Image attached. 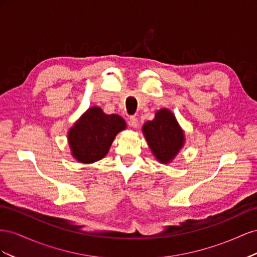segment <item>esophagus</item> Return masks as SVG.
I'll list each match as a JSON object with an SVG mask.
<instances>
[{
    "label": "esophagus",
    "mask_w": 257,
    "mask_h": 257,
    "mask_svg": "<svg viewBox=\"0 0 257 257\" xmlns=\"http://www.w3.org/2000/svg\"><path fill=\"white\" fill-rule=\"evenodd\" d=\"M129 124L131 127H134V128H137L138 127V124H139V122H138V118L136 116H130V118H129Z\"/></svg>",
    "instance_id": "esophagus-1"
}]
</instances>
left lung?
I'll return each mask as SVG.
<instances>
[{"instance_id":"8db88e82","label":"left lung","mask_w":257,"mask_h":257,"mask_svg":"<svg viewBox=\"0 0 257 257\" xmlns=\"http://www.w3.org/2000/svg\"><path fill=\"white\" fill-rule=\"evenodd\" d=\"M143 134L155 157L160 163H170L184 144V135L174 115L163 108L155 118L143 126Z\"/></svg>"}]
</instances>
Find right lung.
<instances>
[{
    "mask_svg": "<svg viewBox=\"0 0 257 257\" xmlns=\"http://www.w3.org/2000/svg\"><path fill=\"white\" fill-rule=\"evenodd\" d=\"M126 128L118 115H106L100 107H90L69 131L72 155L84 164L103 158L116 135Z\"/></svg>",
    "mask_w": 257,
    "mask_h": 257,
    "instance_id": "add662e5",
    "label": "right lung"
}]
</instances>
